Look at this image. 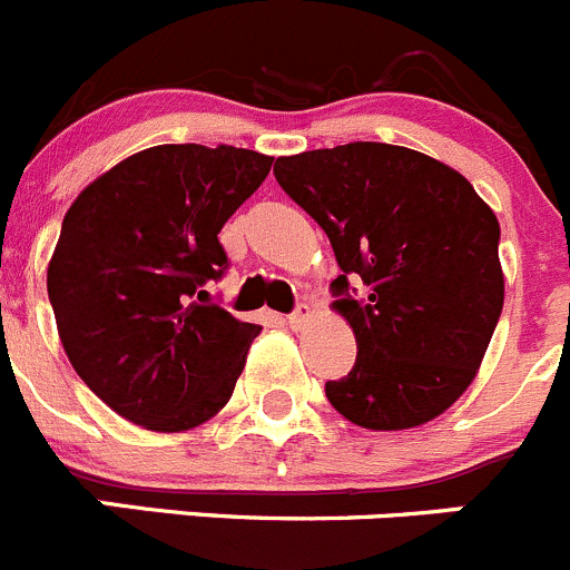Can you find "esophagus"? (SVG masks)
Returning <instances> with one entry per match:
<instances>
[{
  "mask_svg": "<svg viewBox=\"0 0 570 570\" xmlns=\"http://www.w3.org/2000/svg\"><path fill=\"white\" fill-rule=\"evenodd\" d=\"M307 318H311V307L299 305V307H296V311L288 316V324H291V327H294V330H302V327H305Z\"/></svg>",
  "mask_w": 570,
  "mask_h": 570,
  "instance_id": "1",
  "label": "esophagus"
}]
</instances>
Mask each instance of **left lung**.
Segmentation results:
<instances>
[{
  "label": "left lung",
  "mask_w": 570,
  "mask_h": 570,
  "mask_svg": "<svg viewBox=\"0 0 570 570\" xmlns=\"http://www.w3.org/2000/svg\"><path fill=\"white\" fill-rule=\"evenodd\" d=\"M274 176L338 259L330 291L357 357L324 386L333 409L372 431L416 428L451 409L501 318L495 213L462 173L386 142L282 156Z\"/></svg>",
  "instance_id": "left-lung-1"
}]
</instances>
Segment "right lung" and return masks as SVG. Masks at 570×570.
<instances>
[{"mask_svg": "<svg viewBox=\"0 0 570 570\" xmlns=\"http://www.w3.org/2000/svg\"><path fill=\"white\" fill-rule=\"evenodd\" d=\"M257 150L156 145L89 184L47 268L80 381L148 431H187L229 403L257 324L209 299L229 268L218 232L265 181Z\"/></svg>", "mask_w": 570, "mask_h": 570, "instance_id": "right-lung-1", "label": "right lung"}]
</instances>
